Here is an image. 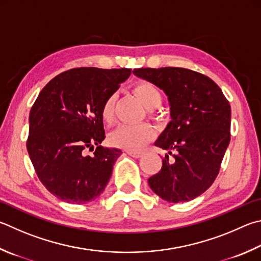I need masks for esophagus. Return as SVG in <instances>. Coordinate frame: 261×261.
<instances>
[{
	"instance_id": "esophagus-1",
	"label": "esophagus",
	"mask_w": 261,
	"mask_h": 261,
	"mask_svg": "<svg viewBox=\"0 0 261 261\" xmlns=\"http://www.w3.org/2000/svg\"><path fill=\"white\" fill-rule=\"evenodd\" d=\"M126 153L129 154L130 156H132V158H135V159H139V158H141V156H143V153H140V151H130V150H127Z\"/></svg>"
}]
</instances>
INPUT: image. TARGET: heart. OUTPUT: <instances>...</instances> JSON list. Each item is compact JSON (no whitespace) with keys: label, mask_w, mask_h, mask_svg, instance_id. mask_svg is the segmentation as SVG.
Listing matches in <instances>:
<instances>
[{"label":"heart","mask_w":261,"mask_h":261,"mask_svg":"<svg viewBox=\"0 0 261 261\" xmlns=\"http://www.w3.org/2000/svg\"><path fill=\"white\" fill-rule=\"evenodd\" d=\"M132 92L148 110V114L151 118L156 121L162 120V114H160L155 110L161 105L163 99L162 92H161L159 87H156L154 83L149 81H146V80H140L132 85ZM115 103L116 94L112 93L106 97L101 105L100 115L102 121L107 124H111L114 121ZM154 137L155 131L153 126L147 124V123L139 125L123 124L112 132L108 137V140H110L112 146L117 147V148L137 151L150 143L154 139Z\"/></svg>","instance_id":"heart-1"}]
</instances>
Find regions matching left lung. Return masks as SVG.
<instances>
[{"instance_id":"8db88e82","label":"left lung","mask_w":261,"mask_h":261,"mask_svg":"<svg viewBox=\"0 0 261 261\" xmlns=\"http://www.w3.org/2000/svg\"><path fill=\"white\" fill-rule=\"evenodd\" d=\"M134 74L164 90L172 121L155 146L169 151L149 187L164 201L188 202L215 181L230 141V105L206 75L181 67L137 68Z\"/></svg>"}]
</instances>
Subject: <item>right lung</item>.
I'll return each instance as SVG.
<instances>
[{"label": "right lung", "mask_w": 261, "mask_h": 261, "mask_svg": "<svg viewBox=\"0 0 261 261\" xmlns=\"http://www.w3.org/2000/svg\"><path fill=\"white\" fill-rule=\"evenodd\" d=\"M130 74V68H72L52 79L36 98L27 150L40 181L59 200L91 202L110 181L122 151L99 146L106 137L100 108ZM88 149L93 155H86Z\"/></svg>", "instance_id": "right-lung-1"}]
</instances>
